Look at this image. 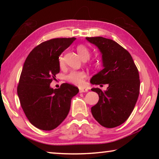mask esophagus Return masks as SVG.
Masks as SVG:
<instances>
[{
	"label": "esophagus",
	"instance_id": "obj_1",
	"mask_svg": "<svg viewBox=\"0 0 159 159\" xmlns=\"http://www.w3.org/2000/svg\"><path fill=\"white\" fill-rule=\"evenodd\" d=\"M88 88H83V87H80L79 88V93H85V92H88Z\"/></svg>",
	"mask_w": 159,
	"mask_h": 159
}]
</instances>
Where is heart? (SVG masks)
Here are the masks:
<instances>
[{
    "instance_id": "b5f03b06",
    "label": "heart",
    "mask_w": 159,
    "mask_h": 159,
    "mask_svg": "<svg viewBox=\"0 0 159 159\" xmlns=\"http://www.w3.org/2000/svg\"><path fill=\"white\" fill-rule=\"evenodd\" d=\"M77 52L79 54L80 58L83 60H88L90 57V50L84 45H79L76 48ZM60 65L63 64V59L61 57L59 60ZM85 73L83 71H71L66 76V80L67 81L73 83L74 85H80L83 83V80L85 77Z\"/></svg>"
}]
</instances>
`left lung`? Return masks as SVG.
Masks as SVG:
<instances>
[{"instance_id": "8db88e82", "label": "left lung", "mask_w": 159, "mask_h": 159, "mask_svg": "<svg viewBox=\"0 0 159 159\" xmlns=\"http://www.w3.org/2000/svg\"><path fill=\"white\" fill-rule=\"evenodd\" d=\"M101 52L103 69L92 77L93 85L108 84L107 90L92 88L99 101L91 108L93 117L105 128L121 125L130 116L139 93V72L130 54L116 42L103 37H87Z\"/></svg>"}]
</instances>
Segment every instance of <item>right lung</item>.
Listing matches in <instances>:
<instances>
[{
  "label": "right lung",
  "instance_id": "right-lung-1",
  "mask_svg": "<svg viewBox=\"0 0 159 159\" xmlns=\"http://www.w3.org/2000/svg\"><path fill=\"white\" fill-rule=\"evenodd\" d=\"M76 38L54 39L38 45L24 64L17 95L24 112L32 125L43 130H52L68 115L71 101L79 88L63 83L58 89L50 87L60 72L59 57Z\"/></svg>",
  "mask_w": 159,
  "mask_h": 159
}]
</instances>
